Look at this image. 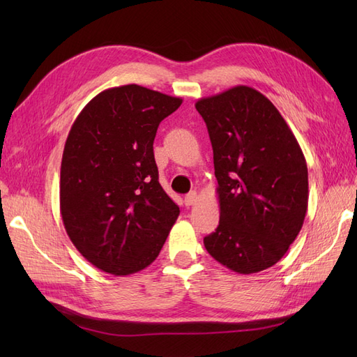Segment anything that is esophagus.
<instances>
[{
  "label": "esophagus",
  "instance_id": "1",
  "mask_svg": "<svg viewBox=\"0 0 357 357\" xmlns=\"http://www.w3.org/2000/svg\"><path fill=\"white\" fill-rule=\"evenodd\" d=\"M197 198H198L197 192H190V193H188V195L185 197V205H186V207H190V205L195 204V202H197Z\"/></svg>",
  "mask_w": 357,
  "mask_h": 357
}]
</instances>
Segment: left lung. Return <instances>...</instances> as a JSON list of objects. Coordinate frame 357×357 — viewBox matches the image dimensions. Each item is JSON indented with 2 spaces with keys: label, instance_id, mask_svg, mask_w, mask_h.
Listing matches in <instances>:
<instances>
[{
  "label": "left lung",
  "instance_id": "8db88e82",
  "mask_svg": "<svg viewBox=\"0 0 357 357\" xmlns=\"http://www.w3.org/2000/svg\"><path fill=\"white\" fill-rule=\"evenodd\" d=\"M208 129L220 204L207 252L238 274L275 265L298 236L308 207L304 153L265 95L235 86L195 104Z\"/></svg>",
  "mask_w": 357,
  "mask_h": 357
}]
</instances>
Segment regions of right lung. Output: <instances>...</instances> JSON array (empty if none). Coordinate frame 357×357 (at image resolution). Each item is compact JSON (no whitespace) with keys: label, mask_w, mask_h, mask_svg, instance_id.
Wrapping results in <instances>:
<instances>
[{"label":"right lung","mask_w":357,"mask_h":357,"mask_svg":"<svg viewBox=\"0 0 357 357\" xmlns=\"http://www.w3.org/2000/svg\"><path fill=\"white\" fill-rule=\"evenodd\" d=\"M181 98L125 84L102 91L75 119L61 162L66 231L93 266L129 275L158 257L180 208L159 183L153 142Z\"/></svg>","instance_id":"1"}]
</instances>
